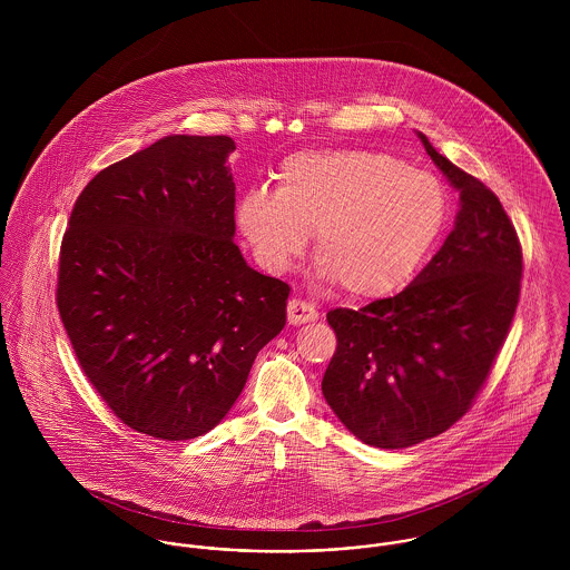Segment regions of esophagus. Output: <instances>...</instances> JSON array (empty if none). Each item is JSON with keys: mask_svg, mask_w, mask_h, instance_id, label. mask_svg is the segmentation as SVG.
I'll return each mask as SVG.
<instances>
[{"mask_svg": "<svg viewBox=\"0 0 570 570\" xmlns=\"http://www.w3.org/2000/svg\"><path fill=\"white\" fill-rule=\"evenodd\" d=\"M287 321L289 325H305V323H314L318 321V312L312 303L301 301V298H292L287 303Z\"/></svg>", "mask_w": 570, "mask_h": 570, "instance_id": "esophagus-1", "label": "esophagus"}]
</instances>
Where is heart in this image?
<instances>
[{"mask_svg":"<svg viewBox=\"0 0 570 570\" xmlns=\"http://www.w3.org/2000/svg\"><path fill=\"white\" fill-rule=\"evenodd\" d=\"M276 179V190L252 188L237 204V226L254 258L281 274L314 233L321 276L353 298L406 287L448 226L445 186L391 154H294Z\"/></svg>","mask_w":570,"mask_h":570,"instance_id":"obj_1","label":"heart"}]
</instances>
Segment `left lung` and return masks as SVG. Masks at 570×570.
<instances>
[{
  "label": "left lung",
  "instance_id": "8db88e82",
  "mask_svg": "<svg viewBox=\"0 0 570 570\" xmlns=\"http://www.w3.org/2000/svg\"><path fill=\"white\" fill-rule=\"evenodd\" d=\"M419 138L461 193L454 230L397 296L326 314L337 337L326 404L384 450L432 439L472 407L520 301L522 247L500 199Z\"/></svg>",
  "mask_w": 570,
  "mask_h": 570
}]
</instances>
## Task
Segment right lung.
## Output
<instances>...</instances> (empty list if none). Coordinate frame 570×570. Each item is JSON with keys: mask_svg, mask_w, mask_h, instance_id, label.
<instances>
[{"mask_svg": "<svg viewBox=\"0 0 570 570\" xmlns=\"http://www.w3.org/2000/svg\"><path fill=\"white\" fill-rule=\"evenodd\" d=\"M228 136H166L82 188L57 307L79 366L131 430L186 441L244 391L285 326L289 285L245 263Z\"/></svg>", "mask_w": 570, "mask_h": 570, "instance_id": "1", "label": "right lung"}]
</instances>
